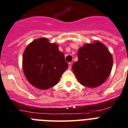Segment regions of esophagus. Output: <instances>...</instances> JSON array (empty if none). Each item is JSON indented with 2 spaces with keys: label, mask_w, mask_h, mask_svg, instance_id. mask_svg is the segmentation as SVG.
Here are the masks:
<instances>
[{
  "label": "esophagus",
  "mask_w": 128,
  "mask_h": 128,
  "mask_svg": "<svg viewBox=\"0 0 128 128\" xmlns=\"http://www.w3.org/2000/svg\"><path fill=\"white\" fill-rule=\"evenodd\" d=\"M72 65V64L71 62H69V63H68V68H69V69H71Z\"/></svg>",
  "instance_id": "obj_1"
}]
</instances>
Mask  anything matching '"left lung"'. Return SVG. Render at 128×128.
<instances>
[{
	"mask_svg": "<svg viewBox=\"0 0 128 128\" xmlns=\"http://www.w3.org/2000/svg\"><path fill=\"white\" fill-rule=\"evenodd\" d=\"M78 60L72 70L82 85L89 88L98 87L108 78L113 64L112 56L98 40L84 44L78 52Z\"/></svg>",
	"mask_w": 128,
	"mask_h": 128,
	"instance_id": "8db88e82",
	"label": "left lung"
}]
</instances>
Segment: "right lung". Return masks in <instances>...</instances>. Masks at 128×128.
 Instances as JSON below:
<instances>
[{
	"mask_svg": "<svg viewBox=\"0 0 128 128\" xmlns=\"http://www.w3.org/2000/svg\"><path fill=\"white\" fill-rule=\"evenodd\" d=\"M68 67L58 45L44 37L30 42L22 58V68L27 80L39 89H47L58 84Z\"/></svg>",
	"mask_w": 128,
	"mask_h": 128,
	"instance_id": "obj_1",
	"label": "right lung"
}]
</instances>
